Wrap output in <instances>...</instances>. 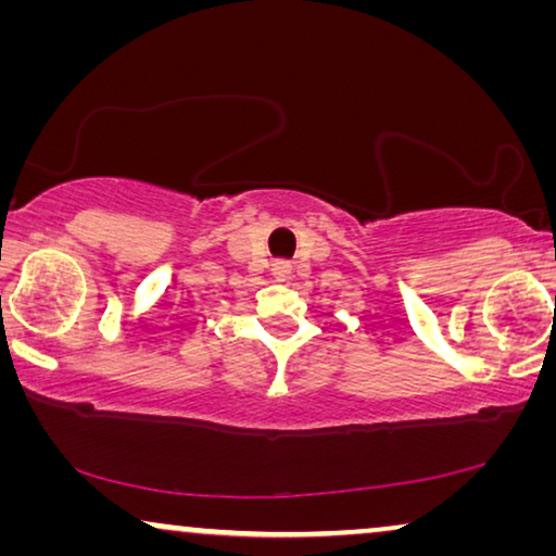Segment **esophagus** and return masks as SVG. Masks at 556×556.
<instances>
[{
    "label": "esophagus",
    "mask_w": 556,
    "mask_h": 556,
    "mask_svg": "<svg viewBox=\"0 0 556 556\" xmlns=\"http://www.w3.org/2000/svg\"><path fill=\"white\" fill-rule=\"evenodd\" d=\"M273 276H276L278 280H283V278L291 276V263H286V261L273 263Z\"/></svg>",
    "instance_id": "obj_1"
}]
</instances>
